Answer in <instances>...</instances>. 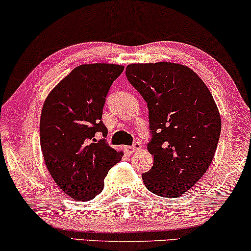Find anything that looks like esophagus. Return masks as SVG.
I'll list each match as a JSON object with an SVG mask.
<instances>
[{
    "instance_id": "1",
    "label": "esophagus",
    "mask_w": 251,
    "mask_h": 251,
    "mask_svg": "<svg viewBox=\"0 0 251 251\" xmlns=\"http://www.w3.org/2000/svg\"><path fill=\"white\" fill-rule=\"evenodd\" d=\"M140 149H142V145H140L139 142H136L132 146H125V147H123V150H125V153L129 154V155H130V154L137 152V151H139Z\"/></svg>"
}]
</instances>
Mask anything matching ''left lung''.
<instances>
[{"instance_id": "left-lung-1", "label": "left lung", "mask_w": 251, "mask_h": 251, "mask_svg": "<svg viewBox=\"0 0 251 251\" xmlns=\"http://www.w3.org/2000/svg\"><path fill=\"white\" fill-rule=\"evenodd\" d=\"M126 78L147 102L153 167L143 174L147 190L178 198L198 183L214 159L222 120L211 92L185 65L130 64Z\"/></svg>"}]
</instances>
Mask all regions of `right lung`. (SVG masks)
Segmentation results:
<instances>
[{"instance_id": "1", "label": "right lung", "mask_w": 251, "mask_h": 251, "mask_svg": "<svg viewBox=\"0 0 251 251\" xmlns=\"http://www.w3.org/2000/svg\"><path fill=\"white\" fill-rule=\"evenodd\" d=\"M125 67L88 64L75 67L54 87L43 104L40 143L48 170L61 191L76 201L92 200L104 188L111 168L123 153L109 147L101 121L113 82Z\"/></svg>"}]
</instances>
